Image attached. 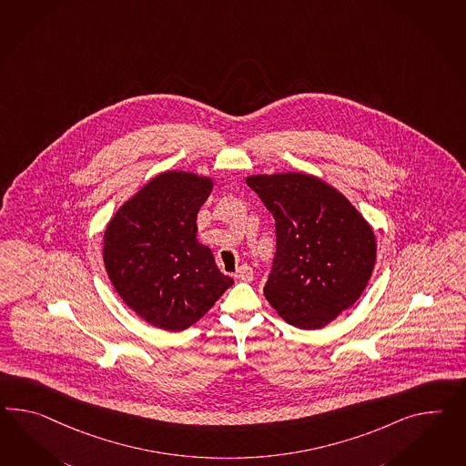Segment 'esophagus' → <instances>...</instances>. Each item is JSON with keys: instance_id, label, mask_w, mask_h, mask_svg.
I'll list each match as a JSON object with an SVG mask.
<instances>
[{"instance_id": "1", "label": "esophagus", "mask_w": 466, "mask_h": 466, "mask_svg": "<svg viewBox=\"0 0 466 466\" xmlns=\"http://www.w3.org/2000/svg\"><path fill=\"white\" fill-rule=\"evenodd\" d=\"M235 277L238 280H243V282H251L253 280V268H251L250 265H241L238 270H237Z\"/></svg>"}]
</instances>
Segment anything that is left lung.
Here are the masks:
<instances>
[{"instance_id": "1", "label": "left lung", "mask_w": 466, "mask_h": 466, "mask_svg": "<svg viewBox=\"0 0 466 466\" xmlns=\"http://www.w3.org/2000/svg\"><path fill=\"white\" fill-rule=\"evenodd\" d=\"M247 184L275 219L265 298L289 324L324 328L369 284L377 258L373 229L341 192L309 174L248 176Z\"/></svg>"}]
</instances>
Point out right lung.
<instances>
[{
	"mask_svg": "<svg viewBox=\"0 0 466 466\" xmlns=\"http://www.w3.org/2000/svg\"><path fill=\"white\" fill-rule=\"evenodd\" d=\"M211 191V177L167 170L148 180L107 223V277L123 302L160 329H187L233 286L211 248L196 238L198 213Z\"/></svg>",
	"mask_w": 466,
	"mask_h": 466,
	"instance_id": "add662e5",
	"label": "right lung"
}]
</instances>
